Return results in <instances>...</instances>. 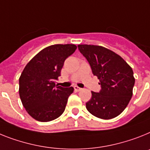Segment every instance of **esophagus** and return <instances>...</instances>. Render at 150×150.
Instances as JSON below:
<instances>
[{
    "instance_id": "1",
    "label": "esophagus",
    "mask_w": 150,
    "mask_h": 150,
    "mask_svg": "<svg viewBox=\"0 0 150 150\" xmlns=\"http://www.w3.org/2000/svg\"><path fill=\"white\" fill-rule=\"evenodd\" d=\"M74 89H75V91H80L82 90V88H79V87L78 86H74Z\"/></svg>"
}]
</instances>
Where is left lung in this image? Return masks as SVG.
<instances>
[{
    "mask_svg": "<svg viewBox=\"0 0 150 150\" xmlns=\"http://www.w3.org/2000/svg\"><path fill=\"white\" fill-rule=\"evenodd\" d=\"M78 47L101 86L99 93L91 91V98L86 103L87 110L104 120L117 117L133 95L135 83L133 69L123 58L105 47L86 44Z\"/></svg>",
    "mask_w": 150,
    "mask_h": 150,
    "instance_id": "obj_1",
    "label": "left lung"
}]
</instances>
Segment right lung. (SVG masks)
<instances>
[{"label": "right lung", "instance_id": "right-lung-1", "mask_svg": "<svg viewBox=\"0 0 150 150\" xmlns=\"http://www.w3.org/2000/svg\"><path fill=\"white\" fill-rule=\"evenodd\" d=\"M77 49L74 44H56L36 54L19 79V94L26 112L40 122L62 114L74 88L56 85L65 60Z\"/></svg>", "mask_w": 150, "mask_h": 150}]
</instances>
